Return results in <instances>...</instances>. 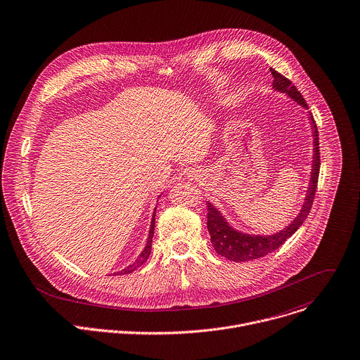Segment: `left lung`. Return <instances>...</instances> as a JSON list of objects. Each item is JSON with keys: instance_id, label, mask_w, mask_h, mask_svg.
Returning <instances> with one entry per match:
<instances>
[{"instance_id": "8db88e82", "label": "left lung", "mask_w": 360, "mask_h": 360, "mask_svg": "<svg viewBox=\"0 0 360 360\" xmlns=\"http://www.w3.org/2000/svg\"><path fill=\"white\" fill-rule=\"evenodd\" d=\"M271 75L274 77L273 89L274 91L287 94L294 103L301 105L304 110L308 111V105L302 97V94L297 90L291 82L280 75L277 70L270 69ZM308 120L312 130V165H311V175H309V184L308 189L304 198V203L301 206L300 213L285 226L283 230L276 231L273 234H250L245 233L242 230L234 229L223 216V213L214 207L213 203L207 202V230L210 234V242L216 250L217 255L226 257L230 262H249L259 257H263L274 250H277L288 237H291L300 226L307 219L315 191L318 184V175H319V139H318V129L314 122L312 114L308 111Z\"/></svg>"}]
</instances>
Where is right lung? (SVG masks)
Segmentation results:
<instances>
[{"mask_svg":"<svg viewBox=\"0 0 360 360\" xmlns=\"http://www.w3.org/2000/svg\"><path fill=\"white\" fill-rule=\"evenodd\" d=\"M154 229H155V209H154V214L151 219V226H150V233H148V238H147V245L144 248V250L141 252V255L136 259V262L133 264H130L129 267H126L124 270L118 271L115 274H130L131 271H134L137 267L143 266L146 263V260L150 257L151 255V245H153V236H154Z\"/></svg>","mask_w":360,"mask_h":360,"instance_id":"1","label":"right lung"}]
</instances>
